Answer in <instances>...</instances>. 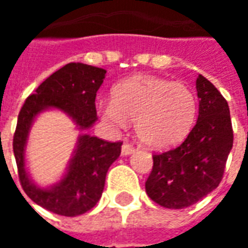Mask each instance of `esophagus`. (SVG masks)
<instances>
[{"label":"esophagus","instance_id":"34e87169","mask_svg":"<svg viewBox=\"0 0 248 248\" xmlns=\"http://www.w3.org/2000/svg\"><path fill=\"white\" fill-rule=\"evenodd\" d=\"M134 150H136V148L133 145H130V143H124V146H122V154L124 155H129V154L134 153Z\"/></svg>","mask_w":248,"mask_h":248}]
</instances>
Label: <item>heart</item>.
<instances>
[{"mask_svg":"<svg viewBox=\"0 0 248 248\" xmlns=\"http://www.w3.org/2000/svg\"><path fill=\"white\" fill-rule=\"evenodd\" d=\"M102 118L115 127L136 122L138 140L153 149L172 148L195 124L197 98L186 84L138 75L112 88L111 100L99 106Z\"/></svg>","mask_w":248,"mask_h":248,"instance_id":"1","label":"heart"}]
</instances>
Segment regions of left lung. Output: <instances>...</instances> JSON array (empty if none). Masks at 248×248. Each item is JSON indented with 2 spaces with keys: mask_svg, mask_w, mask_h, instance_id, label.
<instances>
[{
  "mask_svg": "<svg viewBox=\"0 0 248 248\" xmlns=\"http://www.w3.org/2000/svg\"><path fill=\"white\" fill-rule=\"evenodd\" d=\"M199 118L177 148L153 154V169L146 180L148 196L161 207L186 208L220 184L233 131L224 96L208 79L196 80Z\"/></svg>",
  "mask_w": 248,
  "mask_h": 248,
  "instance_id": "8db88e82",
  "label": "left lung"
}]
</instances>
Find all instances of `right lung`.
<instances>
[{"mask_svg": "<svg viewBox=\"0 0 248 248\" xmlns=\"http://www.w3.org/2000/svg\"><path fill=\"white\" fill-rule=\"evenodd\" d=\"M106 70L83 63L64 65L36 88L22 105L15 137L13 152L24 192L40 207L62 216H78L95 207L105 188L106 173L121 154L122 142H107L83 134L64 177L51 188H39L29 180L25 169V145L29 129L37 114L59 108L70 115L79 129H88L96 121L95 98Z\"/></svg>", "mask_w": 248, "mask_h": 248, "instance_id": "add662e5", "label": "right lung"}]
</instances>
